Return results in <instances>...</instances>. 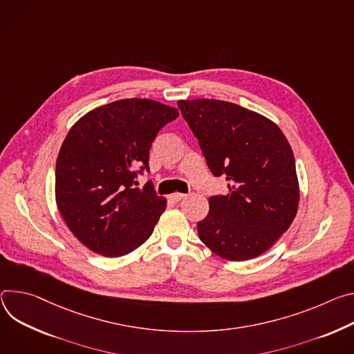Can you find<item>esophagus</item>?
<instances>
[{
	"instance_id": "1",
	"label": "esophagus",
	"mask_w": 354,
	"mask_h": 354,
	"mask_svg": "<svg viewBox=\"0 0 354 354\" xmlns=\"http://www.w3.org/2000/svg\"><path fill=\"white\" fill-rule=\"evenodd\" d=\"M184 197H185V194H181V192H174V194L169 195L170 201H173V203H178V201H181Z\"/></svg>"
}]
</instances>
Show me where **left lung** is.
<instances>
[{
    "label": "left lung",
    "mask_w": 354,
    "mask_h": 354,
    "mask_svg": "<svg viewBox=\"0 0 354 354\" xmlns=\"http://www.w3.org/2000/svg\"><path fill=\"white\" fill-rule=\"evenodd\" d=\"M178 108L198 139L214 176L229 194L209 198L197 223L203 243L230 261L268 250L292 223L299 185L292 149L268 118L221 100H180Z\"/></svg>",
    "instance_id": "obj_1"
}]
</instances>
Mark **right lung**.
<instances>
[{"instance_id": "1", "label": "right lung", "mask_w": 354, "mask_h": 354, "mask_svg": "<svg viewBox=\"0 0 354 354\" xmlns=\"http://www.w3.org/2000/svg\"><path fill=\"white\" fill-rule=\"evenodd\" d=\"M178 109L147 98L98 106L68 131L56 160V204L86 248L120 257L143 245L167 200L147 183L135 188L136 170H149V150Z\"/></svg>"}]
</instances>
